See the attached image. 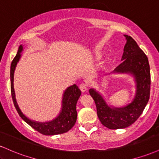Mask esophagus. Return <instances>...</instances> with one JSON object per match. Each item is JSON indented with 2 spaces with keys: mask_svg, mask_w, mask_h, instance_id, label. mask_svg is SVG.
Returning <instances> with one entry per match:
<instances>
[{
  "mask_svg": "<svg viewBox=\"0 0 159 159\" xmlns=\"http://www.w3.org/2000/svg\"><path fill=\"white\" fill-rule=\"evenodd\" d=\"M79 88L81 92H86V91L87 90V85L86 84H80L79 86Z\"/></svg>",
  "mask_w": 159,
  "mask_h": 159,
  "instance_id": "34e87169",
  "label": "esophagus"
}]
</instances>
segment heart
Returning a JSON list of instances; mask_svg holds the SVG:
<instances>
[{"mask_svg": "<svg viewBox=\"0 0 159 159\" xmlns=\"http://www.w3.org/2000/svg\"><path fill=\"white\" fill-rule=\"evenodd\" d=\"M98 57H99V56H98Z\"/></svg>", "mask_w": 159, "mask_h": 159, "instance_id": "1", "label": "heart"}]
</instances>
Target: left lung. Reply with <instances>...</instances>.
Masks as SVG:
<instances>
[{
    "instance_id": "obj_1",
    "label": "left lung",
    "mask_w": 159,
    "mask_h": 159,
    "mask_svg": "<svg viewBox=\"0 0 159 159\" xmlns=\"http://www.w3.org/2000/svg\"><path fill=\"white\" fill-rule=\"evenodd\" d=\"M126 43L123 49L122 63L112 73L131 74L136 83L134 99L126 106H109L102 95L92 88L89 90L96 106L98 117L110 129H124L134 123L143 113L150 93V70L148 58L133 38L124 35Z\"/></svg>"
}]
</instances>
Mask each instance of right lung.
<instances>
[{
	"label": "right lung",
	"instance_id": "add662e5",
	"mask_svg": "<svg viewBox=\"0 0 159 159\" xmlns=\"http://www.w3.org/2000/svg\"><path fill=\"white\" fill-rule=\"evenodd\" d=\"M23 51V46L21 45L19 47L17 54L12 60L10 66V81H11V93L12 101L15 105L16 111L24 121L30 125L33 129L45 135H54L67 132L74 126L77 120V111L76 104L81 96V92L76 84L70 86L64 91L62 99V107L60 114L52 121L40 123L34 121L27 118L20 110L17 102H16L15 90H14V72L21 57V53Z\"/></svg>",
	"mask_w": 159,
	"mask_h": 159
}]
</instances>
